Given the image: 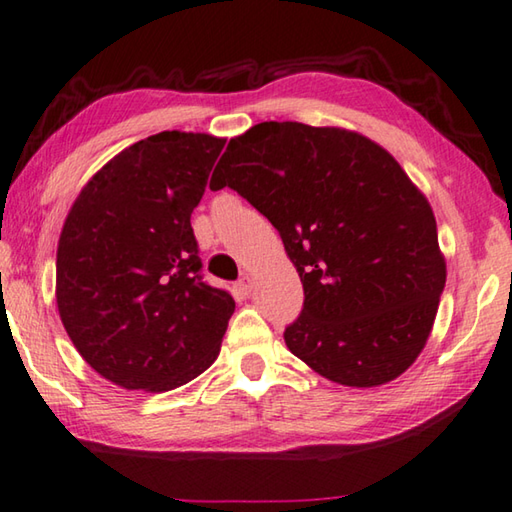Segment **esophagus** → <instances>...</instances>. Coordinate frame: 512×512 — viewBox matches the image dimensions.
Instances as JSON below:
<instances>
[{
    "instance_id": "34e87169",
    "label": "esophagus",
    "mask_w": 512,
    "mask_h": 512,
    "mask_svg": "<svg viewBox=\"0 0 512 512\" xmlns=\"http://www.w3.org/2000/svg\"><path fill=\"white\" fill-rule=\"evenodd\" d=\"M251 288H254V281H251V276L249 274H242L240 279H238V283H236V290L240 294H249Z\"/></svg>"
}]
</instances>
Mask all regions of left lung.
Returning <instances> with one entry per match:
<instances>
[{"label": "left lung", "mask_w": 512, "mask_h": 512, "mask_svg": "<svg viewBox=\"0 0 512 512\" xmlns=\"http://www.w3.org/2000/svg\"><path fill=\"white\" fill-rule=\"evenodd\" d=\"M229 186L270 220L303 283L285 344L324 378L380 387L432 333L445 261L427 197L357 132L265 121L231 139L211 191Z\"/></svg>", "instance_id": "left-lung-1"}]
</instances>
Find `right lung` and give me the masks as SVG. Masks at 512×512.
<instances>
[{"label": "right lung", "instance_id": "obj_1", "mask_svg": "<svg viewBox=\"0 0 512 512\" xmlns=\"http://www.w3.org/2000/svg\"><path fill=\"white\" fill-rule=\"evenodd\" d=\"M222 148L177 130L132 143L89 179L62 227V326L123 389L182 387L220 353L236 303L204 281L191 213Z\"/></svg>", "mask_w": 512, "mask_h": 512}]
</instances>
